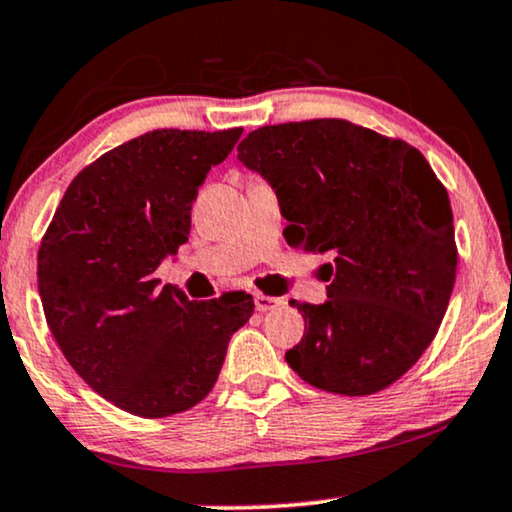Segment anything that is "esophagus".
Returning a JSON list of instances; mask_svg holds the SVG:
<instances>
[{
    "label": "esophagus",
    "mask_w": 512,
    "mask_h": 512,
    "mask_svg": "<svg viewBox=\"0 0 512 512\" xmlns=\"http://www.w3.org/2000/svg\"><path fill=\"white\" fill-rule=\"evenodd\" d=\"M281 302H283L281 297H271V295H264V293L255 295V309H257V312H262V314L271 312V309H276Z\"/></svg>",
    "instance_id": "obj_1"
}]
</instances>
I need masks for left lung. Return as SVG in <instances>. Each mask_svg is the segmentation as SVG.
<instances>
[{
    "mask_svg": "<svg viewBox=\"0 0 512 512\" xmlns=\"http://www.w3.org/2000/svg\"><path fill=\"white\" fill-rule=\"evenodd\" d=\"M238 160L274 186L288 245L333 252L328 300L290 302L304 335L288 366L326 392L385 390L428 349L454 290L442 181L418 148L335 118L255 129Z\"/></svg>",
    "mask_w": 512,
    "mask_h": 512,
    "instance_id": "obj_1",
    "label": "left lung"
}]
</instances>
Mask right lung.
Here are the masks:
<instances>
[{
    "mask_svg": "<svg viewBox=\"0 0 512 512\" xmlns=\"http://www.w3.org/2000/svg\"><path fill=\"white\" fill-rule=\"evenodd\" d=\"M243 129H153L70 181L37 255L44 316L75 373L118 409L165 418L196 406L252 316L245 293L189 300L155 269L189 241L191 203Z\"/></svg>",
    "mask_w": 512,
    "mask_h": 512,
    "instance_id": "obj_1",
    "label": "right lung"
}]
</instances>
